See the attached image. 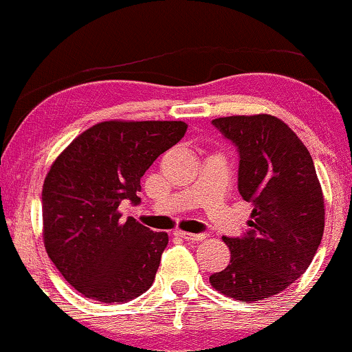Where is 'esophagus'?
<instances>
[{
	"label": "esophagus",
	"mask_w": 352,
	"mask_h": 352,
	"mask_svg": "<svg viewBox=\"0 0 352 352\" xmlns=\"http://www.w3.org/2000/svg\"><path fill=\"white\" fill-rule=\"evenodd\" d=\"M177 237H182L185 241H194V242H200L206 239L204 234H192V232H185V230H175Z\"/></svg>",
	"instance_id": "1"
}]
</instances>
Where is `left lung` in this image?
<instances>
[{
  "instance_id": "8db88e82",
  "label": "left lung",
  "mask_w": 352,
  "mask_h": 352,
  "mask_svg": "<svg viewBox=\"0 0 352 352\" xmlns=\"http://www.w3.org/2000/svg\"><path fill=\"white\" fill-rule=\"evenodd\" d=\"M239 148V192L252 204L244 237H222L226 269L210 276L215 291L241 302L276 296L299 279L324 232V195L306 145L267 113L212 120Z\"/></svg>"
}]
</instances>
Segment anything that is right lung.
<instances>
[{
	"label": "right lung",
	"mask_w": 352,
	"mask_h": 352,
	"mask_svg": "<svg viewBox=\"0 0 352 352\" xmlns=\"http://www.w3.org/2000/svg\"><path fill=\"white\" fill-rule=\"evenodd\" d=\"M187 132L185 122L108 120L80 133L50 167L41 194L48 257L80 294L126 302L155 279L167 232L122 219L140 202V179Z\"/></svg>",
	"instance_id": "obj_1"
}]
</instances>
